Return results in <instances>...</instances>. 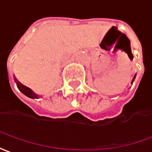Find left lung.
Instances as JSON below:
<instances>
[{
    "label": "left lung",
    "mask_w": 152,
    "mask_h": 152,
    "mask_svg": "<svg viewBox=\"0 0 152 152\" xmlns=\"http://www.w3.org/2000/svg\"><path fill=\"white\" fill-rule=\"evenodd\" d=\"M130 54H131V51H130ZM131 55H132V54H131ZM135 77H136V75H134V78H133V80H132V83H133V82H134V80Z\"/></svg>",
    "instance_id": "obj_1"
}]
</instances>
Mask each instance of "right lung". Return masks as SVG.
<instances>
[{
	"mask_svg": "<svg viewBox=\"0 0 152 152\" xmlns=\"http://www.w3.org/2000/svg\"><path fill=\"white\" fill-rule=\"evenodd\" d=\"M14 80H15V83L17 84L18 88L19 89L20 91L23 93V94H24L25 96H26L27 97H29V98H31V99H37V98H38V96H37L36 94H35V93L32 92L31 91L28 87H25V86L22 85V84L20 83L19 82H18L15 78H14Z\"/></svg>",
	"mask_w": 152,
	"mask_h": 152,
	"instance_id": "obj_1",
	"label": "right lung"
}]
</instances>
